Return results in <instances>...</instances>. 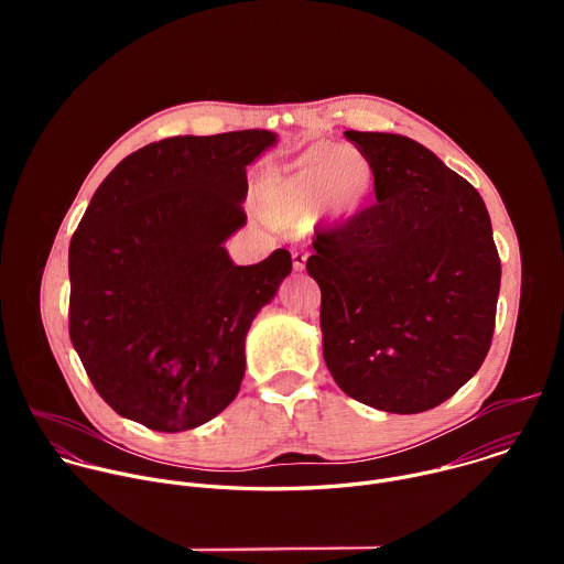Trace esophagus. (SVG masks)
Listing matches in <instances>:
<instances>
[{
    "label": "esophagus",
    "instance_id": "1",
    "mask_svg": "<svg viewBox=\"0 0 564 564\" xmlns=\"http://www.w3.org/2000/svg\"><path fill=\"white\" fill-rule=\"evenodd\" d=\"M305 261H307V254H305V252H299V250H294V252H292V265H294V272H303V270H305Z\"/></svg>",
    "mask_w": 564,
    "mask_h": 564
}]
</instances>
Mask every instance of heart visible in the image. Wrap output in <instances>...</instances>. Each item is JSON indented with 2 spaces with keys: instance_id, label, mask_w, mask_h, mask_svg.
I'll list each match as a JSON object with an SVG mask.
<instances>
[{
  "instance_id": "1",
  "label": "heart",
  "mask_w": 564,
  "mask_h": 564,
  "mask_svg": "<svg viewBox=\"0 0 564 564\" xmlns=\"http://www.w3.org/2000/svg\"><path fill=\"white\" fill-rule=\"evenodd\" d=\"M375 185L368 158L333 142H314L261 181V212L276 227H307L316 216L355 218Z\"/></svg>"
}]
</instances>
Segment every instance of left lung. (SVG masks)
I'll use <instances>...</instances> for the list:
<instances>
[{"mask_svg": "<svg viewBox=\"0 0 564 564\" xmlns=\"http://www.w3.org/2000/svg\"><path fill=\"white\" fill-rule=\"evenodd\" d=\"M346 138L372 165L377 203L316 236L307 259L324 359L361 404L424 413L491 348L502 276L491 218L477 189L424 144L379 131Z\"/></svg>", "mask_w": 564, "mask_h": 564, "instance_id": "1", "label": "left lung"}]
</instances>
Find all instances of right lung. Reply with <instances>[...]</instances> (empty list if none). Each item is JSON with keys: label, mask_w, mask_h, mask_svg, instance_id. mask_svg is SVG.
<instances>
[{"label": "right lung", "mask_w": 564, "mask_h": 564, "mask_svg": "<svg viewBox=\"0 0 564 564\" xmlns=\"http://www.w3.org/2000/svg\"><path fill=\"white\" fill-rule=\"evenodd\" d=\"M265 129L151 142L102 181L68 248V333L107 404L158 433L223 413L254 316L292 272L288 250L236 265L248 167Z\"/></svg>", "instance_id": "1"}]
</instances>
